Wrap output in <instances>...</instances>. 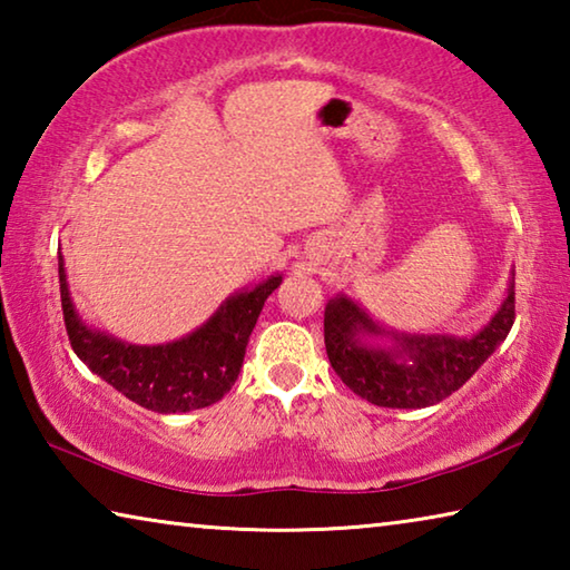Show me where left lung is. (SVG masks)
I'll return each instance as SVG.
<instances>
[{
    "instance_id": "8db88e82",
    "label": "left lung",
    "mask_w": 570,
    "mask_h": 570,
    "mask_svg": "<svg viewBox=\"0 0 570 570\" xmlns=\"http://www.w3.org/2000/svg\"><path fill=\"white\" fill-rule=\"evenodd\" d=\"M515 320V274L508 294L480 332L404 334L384 330L346 294L324 308V344L334 372L362 400L392 410H420L460 390L493 354Z\"/></svg>"
}]
</instances>
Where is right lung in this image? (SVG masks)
<instances>
[{
    "label": "right lung",
    "instance_id": "1",
    "mask_svg": "<svg viewBox=\"0 0 570 570\" xmlns=\"http://www.w3.org/2000/svg\"><path fill=\"white\" fill-rule=\"evenodd\" d=\"M282 274L230 294L196 332L166 344H130L82 322L67 286L60 254V296L67 336L75 354L140 407L176 414L208 407L234 387L248 336Z\"/></svg>",
    "mask_w": 570,
    "mask_h": 570
}]
</instances>
